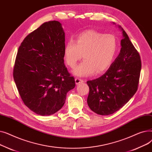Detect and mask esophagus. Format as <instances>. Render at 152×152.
Wrapping results in <instances>:
<instances>
[{
    "instance_id": "esophagus-1",
    "label": "esophagus",
    "mask_w": 152,
    "mask_h": 152,
    "mask_svg": "<svg viewBox=\"0 0 152 152\" xmlns=\"http://www.w3.org/2000/svg\"><path fill=\"white\" fill-rule=\"evenodd\" d=\"M75 83H76V85H78V84H81L82 83H84V80H83V79H80V78L76 77V78H75Z\"/></svg>"
}]
</instances>
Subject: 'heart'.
I'll return each mask as SVG.
<instances>
[{
    "label": "heart",
    "mask_w": 152,
    "mask_h": 152,
    "mask_svg": "<svg viewBox=\"0 0 152 152\" xmlns=\"http://www.w3.org/2000/svg\"><path fill=\"white\" fill-rule=\"evenodd\" d=\"M118 49L117 40L112 34H105L88 30L70 40L64 49V58L67 65L74 68L82 58L84 61L73 70L77 76L101 74L112 64Z\"/></svg>",
    "instance_id": "obj_1"
}]
</instances>
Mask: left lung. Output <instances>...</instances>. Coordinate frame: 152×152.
<instances>
[{"instance_id":"left-lung-1","label":"left lung","mask_w":152,"mask_h":152,"mask_svg":"<svg viewBox=\"0 0 152 152\" xmlns=\"http://www.w3.org/2000/svg\"><path fill=\"white\" fill-rule=\"evenodd\" d=\"M120 53L106 73L92 81L87 104L95 113L113 114L124 106L137 92L142 63L140 56L125 31Z\"/></svg>"}]
</instances>
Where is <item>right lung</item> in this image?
Instances as JSON below:
<instances>
[{
  "mask_svg": "<svg viewBox=\"0 0 152 152\" xmlns=\"http://www.w3.org/2000/svg\"><path fill=\"white\" fill-rule=\"evenodd\" d=\"M65 41L61 23L50 21L31 32L19 47L13 79L24 104L37 115L57 112L75 87L64 65Z\"/></svg>",
  "mask_w": 152,
  "mask_h": 152,
  "instance_id": "add662e5",
  "label": "right lung"
}]
</instances>
